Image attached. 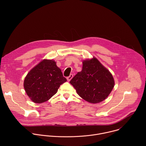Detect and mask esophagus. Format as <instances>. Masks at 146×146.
Masks as SVG:
<instances>
[{
    "instance_id": "esophagus-1",
    "label": "esophagus",
    "mask_w": 146,
    "mask_h": 146,
    "mask_svg": "<svg viewBox=\"0 0 146 146\" xmlns=\"http://www.w3.org/2000/svg\"><path fill=\"white\" fill-rule=\"evenodd\" d=\"M73 75L72 74H70V76H68L66 78H67V80L68 81H70V80L73 78Z\"/></svg>"
}]
</instances>
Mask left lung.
I'll return each instance as SVG.
<instances>
[{"mask_svg": "<svg viewBox=\"0 0 146 146\" xmlns=\"http://www.w3.org/2000/svg\"><path fill=\"white\" fill-rule=\"evenodd\" d=\"M82 69L70 80L79 96L83 99L98 103L110 94L114 81L112 74L95 58L82 62Z\"/></svg>", "mask_w": 146, "mask_h": 146, "instance_id": "1", "label": "left lung"}]
</instances>
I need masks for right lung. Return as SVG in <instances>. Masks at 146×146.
<instances>
[{
    "mask_svg": "<svg viewBox=\"0 0 146 146\" xmlns=\"http://www.w3.org/2000/svg\"><path fill=\"white\" fill-rule=\"evenodd\" d=\"M66 81L54 60L44 59L28 73L24 86L33 102L41 103L54 95Z\"/></svg>",
    "mask_w": 146,
    "mask_h": 146,
    "instance_id": "1",
    "label": "right lung"
}]
</instances>
